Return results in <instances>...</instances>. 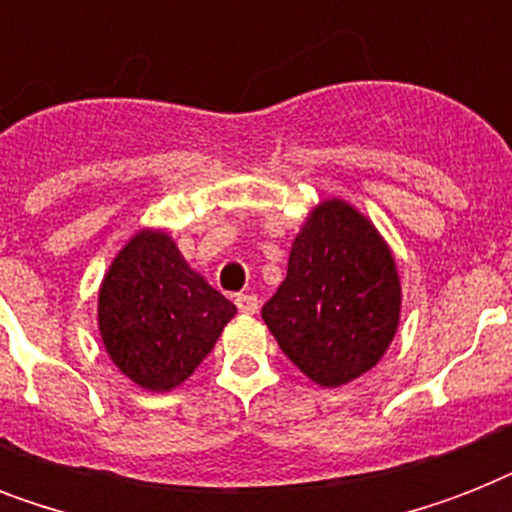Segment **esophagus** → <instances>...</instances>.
Wrapping results in <instances>:
<instances>
[{
	"mask_svg": "<svg viewBox=\"0 0 512 512\" xmlns=\"http://www.w3.org/2000/svg\"><path fill=\"white\" fill-rule=\"evenodd\" d=\"M236 305H239L241 313H247V316H252V313H257V295H236Z\"/></svg>",
	"mask_w": 512,
	"mask_h": 512,
	"instance_id": "1",
	"label": "esophagus"
}]
</instances>
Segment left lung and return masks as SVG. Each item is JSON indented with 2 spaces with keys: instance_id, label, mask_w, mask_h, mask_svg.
I'll return each mask as SVG.
<instances>
[{
  "instance_id": "8db88e82",
  "label": "left lung",
  "mask_w": 512,
  "mask_h": 512,
  "mask_svg": "<svg viewBox=\"0 0 512 512\" xmlns=\"http://www.w3.org/2000/svg\"><path fill=\"white\" fill-rule=\"evenodd\" d=\"M401 281L377 228L340 199L321 201L297 233L287 279L263 319L287 358L324 388L369 372L398 329Z\"/></svg>"
}]
</instances>
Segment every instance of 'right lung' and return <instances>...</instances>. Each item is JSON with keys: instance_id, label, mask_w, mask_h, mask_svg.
<instances>
[{"instance_id": "obj_1", "label": "right lung", "mask_w": 512, "mask_h": 512, "mask_svg": "<svg viewBox=\"0 0 512 512\" xmlns=\"http://www.w3.org/2000/svg\"><path fill=\"white\" fill-rule=\"evenodd\" d=\"M233 316L236 305L185 263L164 231L135 233L100 284L98 327L108 356L156 393L188 380Z\"/></svg>"}]
</instances>
